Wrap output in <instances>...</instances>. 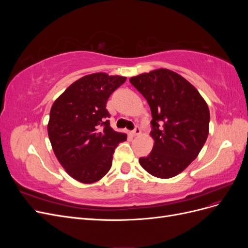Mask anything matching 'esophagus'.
Returning <instances> with one entry per match:
<instances>
[{
	"label": "esophagus",
	"instance_id": "1",
	"mask_svg": "<svg viewBox=\"0 0 248 248\" xmlns=\"http://www.w3.org/2000/svg\"><path fill=\"white\" fill-rule=\"evenodd\" d=\"M140 127L139 126H137L136 127V128H134L132 131H131V136H133V137H137V136H140Z\"/></svg>",
	"mask_w": 248,
	"mask_h": 248
}]
</instances>
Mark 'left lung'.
Returning a JSON list of instances; mask_svg holds the SVG:
<instances>
[{
    "mask_svg": "<svg viewBox=\"0 0 248 248\" xmlns=\"http://www.w3.org/2000/svg\"><path fill=\"white\" fill-rule=\"evenodd\" d=\"M152 114L154 146L139 159L149 174L169 179L197 158L209 134L210 111L198 90L180 74L156 69L130 78Z\"/></svg>",
    "mask_w": 248,
    "mask_h": 248,
    "instance_id": "8db88e82",
    "label": "left lung"
}]
</instances>
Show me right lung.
Returning a JSON list of instances; mask_svg holds the SVG:
<instances>
[{
  "mask_svg": "<svg viewBox=\"0 0 248 248\" xmlns=\"http://www.w3.org/2000/svg\"><path fill=\"white\" fill-rule=\"evenodd\" d=\"M126 78L98 72L74 81L52 104L47 132L55 155L78 182H97L108 174L112 154L127 134L109 126L107 102Z\"/></svg>",
  "mask_w": 248,
  "mask_h": 248,
  "instance_id": "add662e5",
  "label": "right lung"
}]
</instances>
